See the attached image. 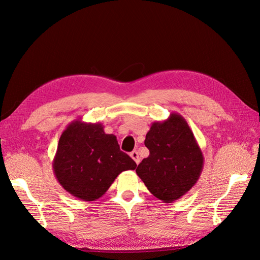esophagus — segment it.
<instances>
[{
	"instance_id": "34e87169",
	"label": "esophagus",
	"mask_w": 260,
	"mask_h": 260,
	"mask_svg": "<svg viewBox=\"0 0 260 260\" xmlns=\"http://www.w3.org/2000/svg\"><path fill=\"white\" fill-rule=\"evenodd\" d=\"M130 156H131V158L136 161V164H137V165H139V164H140V157H139V153H138L137 151H133V152H131Z\"/></svg>"
}]
</instances>
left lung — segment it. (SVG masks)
<instances>
[{
	"label": "left lung",
	"instance_id": "1",
	"mask_svg": "<svg viewBox=\"0 0 260 260\" xmlns=\"http://www.w3.org/2000/svg\"><path fill=\"white\" fill-rule=\"evenodd\" d=\"M149 156L137 168V175L155 198L172 203L198 182L204 156L184 118L171 113L166 120L153 122L146 133Z\"/></svg>",
	"mask_w": 260,
	"mask_h": 260
}]
</instances>
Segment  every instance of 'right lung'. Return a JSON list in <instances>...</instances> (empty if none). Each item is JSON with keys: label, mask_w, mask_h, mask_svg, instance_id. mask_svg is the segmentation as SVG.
<instances>
[{"label": "right lung", "mask_w": 260, "mask_h": 260, "mask_svg": "<svg viewBox=\"0 0 260 260\" xmlns=\"http://www.w3.org/2000/svg\"><path fill=\"white\" fill-rule=\"evenodd\" d=\"M136 168V161L120 151L116 136L106 135L102 123L81 118L62 131L53 159L58 183L85 202L102 198L118 175Z\"/></svg>", "instance_id": "1"}]
</instances>
